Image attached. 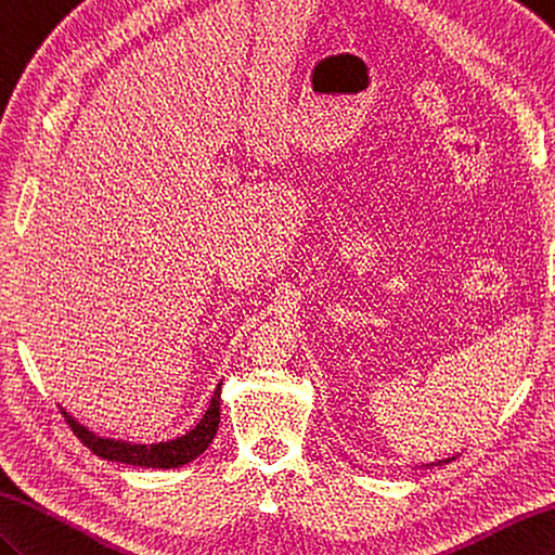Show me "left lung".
<instances>
[{
	"label": "left lung",
	"instance_id": "obj_1",
	"mask_svg": "<svg viewBox=\"0 0 555 555\" xmlns=\"http://www.w3.org/2000/svg\"><path fill=\"white\" fill-rule=\"evenodd\" d=\"M455 459V455H451V459H444V461H437V463H429L427 467H433V465H447V463H451Z\"/></svg>",
	"mask_w": 555,
	"mask_h": 555
}]
</instances>
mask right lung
Instances as JSON below:
<instances>
[{
    "label": "right lung",
    "mask_w": 555,
    "mask_h": 555,
    "mask_svg": "<svg viewBox=\"0 0 555 555\" xmlns=\"http://www.w3.org/2000/svg\"><path fill=\"white\" fill-rule=\"evenodd\" d=\"M220 385H223V382H220ZM220 385L216 387L214 399L208 403V411L204 413L202 421L196 423V427H192L188 435L158 441V444H132V441L100 437L94 435L92 429L80 425L76 417L68 415L64 409H61V413H64L73 435H76L92 453L100 455V459L140 467H164V470H168V467L192 463L196 455H202L214 441L220 423Z\"/></svg>",
    "instance_id": "add662e5"
}]
</instances>
